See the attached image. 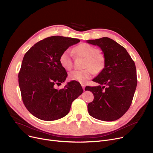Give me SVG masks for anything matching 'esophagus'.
<instances>
[{
    "label": "esophagus",
    "mask_w": 153,
    "mask_h": 153,
    "mask_svg": "<svg viewBox=\"0 0 153 153\" xmlns=\"http://www.w3.org/2000/svg\"><path fill=\"white\" fill-rule=\"evenodd\" d=\"M81 85H82V88H83V90H84V91H85V84H81Z\"/></svg>",
    "instance_id": "obj_1"
}]
</instances>
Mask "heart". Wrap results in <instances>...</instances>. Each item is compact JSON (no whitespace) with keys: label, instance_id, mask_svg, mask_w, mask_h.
I'll list each match as a JSON object with an SVG mask.
<instances>
[{"label":"heart","instance_id":"b5f03b06","mask_svg":"<svg viewBox=\"0 0 153 153\" xmlns=\"http://www.w3.org/2000/svg\"><path fill=\"white\" fill-rule=\"evenodd\" d=\"M75 52L78 56L86 58L84 67L87 69L71 72L69 74L70 79L84 83L87 80L92 77L93 72L95 74H98L104 68L105 60L103 56L99 54L100 51L97 48L87 43H82L75 48ZM59 62L64 69L71 70L73 66V58L71 51L66 50L62 52L60 56Z\"/></svg>","mask_w":153,"mask_h":153}]
</instances>
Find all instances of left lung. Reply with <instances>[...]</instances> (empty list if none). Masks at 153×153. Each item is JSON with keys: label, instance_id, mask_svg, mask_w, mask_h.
<instances>
[{"label": "left lung", "instance_id": "left-lung-1", "mask_svg": "<svg viewBox=\"0 0 153 153\" xmlns=\"http://www.w3.org/2000/svg\"><path fill=\"white\" fill-rule=\"evenodd\" d=\"M86 42L99 46L105 60L104 68L92 80L100 85L85 88L94 97L88 103L89 114L103 121H114L122 117L131 104L137 85L134 62L125 48L112 39L103 37Z\"/></svg>", "mask_w": 153, "mask_h": 153}]
</instances>
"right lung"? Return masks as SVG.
Returning <instances> with one entry per match:
<instances>
[{
  "mask_svg": "<svg viewBox=\"0 0 153 153\" xmlns=\"http://www.w3.org/2000/svg\"><path fill=\"white\" fill-rule=\"evenodd\" d=\"M80 39L60 36L45 38L26 53L19 74L23 102L35 117L45 121L58 120L68 114L72 102L83 89L78 82L71 81L64 89L67 72L59 62L61 54Z\"/></svg>",
  "mask_w": 153,
  "mask_h": 153,
  "instance_id": "right-lung-1",
  "label": "right lung"
}]
</instances>
